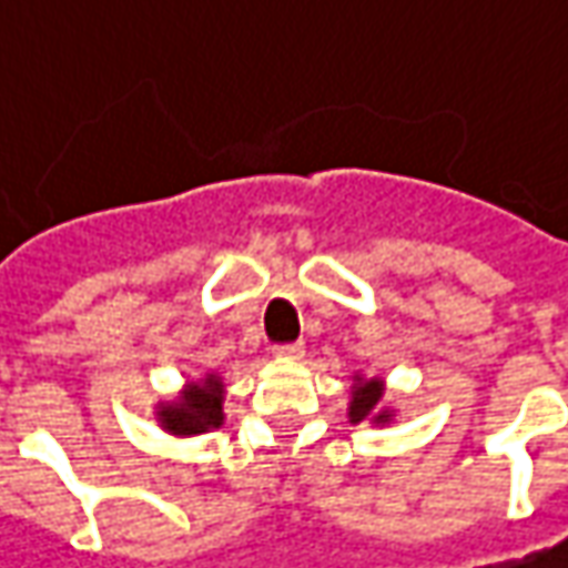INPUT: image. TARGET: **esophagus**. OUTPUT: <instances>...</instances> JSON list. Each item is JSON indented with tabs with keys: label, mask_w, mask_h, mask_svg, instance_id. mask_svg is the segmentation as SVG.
<instances>
[{
	"label": "esophagus",
	"mask_w": 568,
	"mask_h": 568,
	"mask_svg": "<svg viewBox=\"0 0 568 568\" xmlns=\"http://www.w3.org/2000/svg\"><path fill=\"white\" fill-rule=\"evenodd\" d=\"M276 353L285 358H302L305 356V343H302V339H295V343H283V346H276Z\"/></svg>",
	"instance_id": "1"
}]
</instances>
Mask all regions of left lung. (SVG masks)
<instances>
[{
    "mask_svg": "<svg viewBox=\"0 0 568 568\" xmlns=\"http://www.w3.org/2000/svg\"><path fill=\"white\" fill-rule=\"evenodd\" d=\"M390 409L384 407V382L382 378H358L353 382V400H349V423H390Z\"/></svg>",
    "mask_w": 568,
    "mask_h": 568,
    "instance_id": "1",
    "label": "left lung"
}]
</instances>
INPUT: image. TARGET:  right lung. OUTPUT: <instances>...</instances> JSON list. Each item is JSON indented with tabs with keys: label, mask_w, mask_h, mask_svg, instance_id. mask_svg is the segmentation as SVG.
Instances as JSON below:
<instances>
[{
	"label": "right lung",
	"mask_w": 568,
	"mask_h": 568,
	"mask_svg": "<svg viewBox=\"0 0 568 568\" xmlns=\"http://www.w3.org/2000/svg\"><path fill=\"white\" fill-rule=\"evenodd\" d=\"M222 394L225 387L215 375H206L203 382H190L178 400L159 407L155 416H159L161 429H168L171 435H200V432L219 429L225 419Z\"/></svg>",
	"instance_id": "add662e5"
}]
</instances>
